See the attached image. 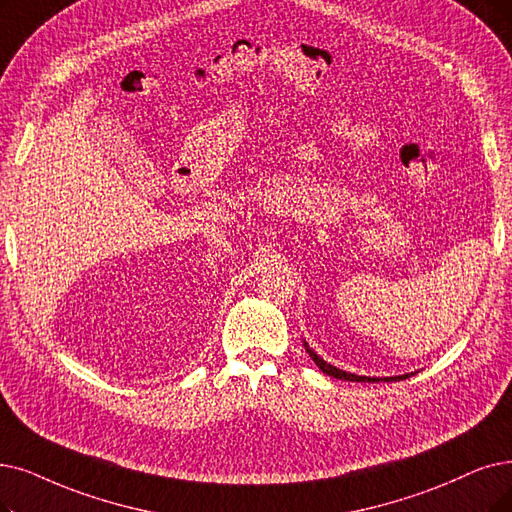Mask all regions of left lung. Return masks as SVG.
I'll use <instances>...</instances> for the list:
<instances>
[{
    "instance_id": "8db88e82",
    "label": "left lung",
    "mask_w": 512,
    "mask_h": 512,
    "mask_svg": "<svg viewBox=\"0 0 512 512\" xmlns=\"http://www.w3.org/2000/svg\"><path fill=\"white\" fill-rule=\"evenodd\" d=\"M304 349H306V353L311 355V359L317 363V367L319 370L323 372V374H327V376H332V378H338V380H349V382H380L382 378H370V376H357V374H349V372H344V370H338V367H334V365H330L327 361H323L313 349H309V344L304 342ZM405 378H410V374H405V376H393V378H384V382H391V380H405Z\"/></svg>"
}]
</instances>
